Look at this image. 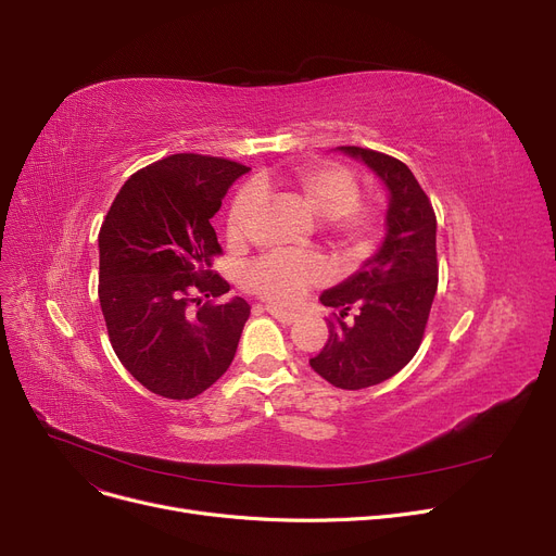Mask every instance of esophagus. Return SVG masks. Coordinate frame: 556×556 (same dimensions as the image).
<instances>
[{
    "label": "esophagus",
    "instance_id": "obj_1",
    "mask_svg": "<svg viewBox=\"0 0 556 556\" xmlns=\"http://www.w3.org/2000/svg\"><path fill=\"white\" fill-rule=\"evenodd\" d=\"M266 311L275 319H279L281 325H293V323H298V319H300V315L295 311H286V308H279V306H266Z\"/></svg>",
    "mask_w": 556,
    "mask_h": 556
}]
</instances>
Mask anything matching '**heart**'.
Returning <instances> with one entry per match:
<instances>
[{
	"instance_id": "heart-1",
	"label": "heart",
	"mask_w": 556,
	"mask_h": 556,
	"mask_svg": "<svg viewBox=\"0 0 556 556\" xmlns=\"http://www.w3.org/2000/svg\"><path fill=\"white\" fill-rule=\"evenodd\" d=\"M261 189L279 187L290 198L302 202L319 220L333 248L346 261L367 256L381 231L378 214L361 204V187L356 175L338 164H311L288 173L279 182L261 180ZM261 210V193L254 185H245L233 195L227 212V233L231 241H245ZM329 279V266L317 254L270 252L256 258L245 270V283L258 298L273 304H295L308 288Z\"/></svg>"
}]
</instances>
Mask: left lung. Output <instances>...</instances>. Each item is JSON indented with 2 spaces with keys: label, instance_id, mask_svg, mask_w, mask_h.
Returning <instances> with one entry per match:
<instances>
[{
  "label": "left lung",
  "instance_id": "1",
  "mask_svg": "<svg viewBox=\"0 0 556 556\" xmlns=\"http://www.w3.org/2000/svg\"><path fill=\"white\" fill-rule=\"evenodd\" d=\"M365 162L390 193L386 239L363 268L325 290L319 302L338 308L329 340L311 367L340 390L388 381L413 361L437 293V218L413 170L396 157L361 146H338ZM349 309L355 317L349 324Z\"/></svg>",
  "mask_w": 556,
  "mask_h": 556
}]
</instances>
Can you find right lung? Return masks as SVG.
<instances>
[{
    "label": "right lung",
    "mask_w": 556,
    "mask_h": 556,
    "mask_svg": "<svg viewBox=\"0 0 556 556\" xmlns=\"http://www.w3.org/2000/svg\"><path fill=\"white\" fill-rule=\"evenodd\" d=\"M250 168L178 153L130 175L99 231V302L116 358L164 399L212 388L237 354L250 304H200L229 283L212 273L220 254L214 214ZM197 311H192V304Z\"/></svg>",
    "instance_id": "add662e5"
}]
</instances>
